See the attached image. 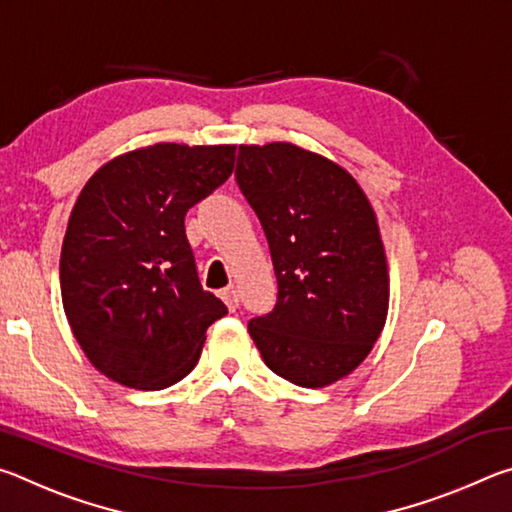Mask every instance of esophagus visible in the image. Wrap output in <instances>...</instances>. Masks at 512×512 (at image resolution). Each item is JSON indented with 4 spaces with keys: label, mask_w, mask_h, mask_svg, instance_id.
Segmentation results:
<instances>
[{
    "label": "esophagus",
    "mask_w": 512,
    "mask_h": 512,
    "mask_svg": "<svg viewBox=\"0 0 512 512\" xmlns=\"http://www.w3.org/2000/svg\"><path fill=\"white\" fill-rule=\"evenodd\" d=\"M221 298H223L225 305H228L230 311H235L239 307V296H237L235 289H223L221 291Z\"/></svg>",
    "instance_id": "esophagus-1"
}]
</instances>
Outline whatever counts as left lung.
I'll use <instances>...</instances> for the list:
<instances>
[{
	"mask_svg": "<svg viewBox=\"0 0 512 512\" xmlns=\"http://www.w3.org/2000/svg\"><path fill=\"white\" fill-rule=\"evenodd\" d=\"M237 185L271 248L277 302L248 323L275 375L323 388L359 366L388 314L377 216L348 171L289 142L241 144Z\"/></svg>",
	"mask_w": 512,
	"mask_h": 512,
	"instance_id": "left-lung-1",
	"label": "left lung"
}]
</instances>
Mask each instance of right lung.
<instances>
[{
  "label": "right lung",
  "instance_id": "1",
  "mask_svg": "<svg viewBox=\"0 0 512 512\" xmlns=\"http://www.w3.org/2000/svg\"><path fill=\"white\" fill-rule=\"evenodd\" d=\"M237 146L153 144L94 173L69 216L60 293L85 357L108 379L160 391L192 372L228 307L203 291L185 214L235 169Z\"/></svg>",
  "mask_w": 512,
  "mask_h": 512
}]
</instances>
